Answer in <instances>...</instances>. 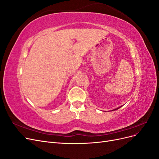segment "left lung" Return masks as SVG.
<instances>
[{"label": "left lung", "instance_id": "8db88e82", "mask_svg": "<svg viewBox=\"0 0 159 159\" xmlns=\"http://www.w3.org/2000/svg\"><path fill=\"white\" fill-rule=\"evenodd\" d=\"M122 106H120V107H117V108H116V109H113L112 111H115V110H117V109H119L120 107H121Z\"/></svg>", "mask_w": 159, "mask_h": 159}]
</instances>
